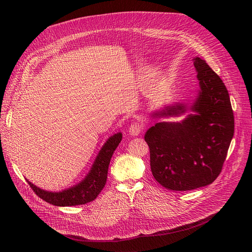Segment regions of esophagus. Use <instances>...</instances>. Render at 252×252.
<instances>
[{
  "label": "esophagus",
  "instance_id": "esophagus-1",
  "mask_svg": "<svg viewBox=\"0 0 252 252\" xmlns=\"http://www.w3.org/2000/svg\"><path fill=\"white\" fill-rule=\"evenodd\" d=\"M143 129V126L140 123H132L128 128V132L130 135H138Z\"/></svg>",
  "mask_w": 252,
  "mask_h": 252
}]
</instances>
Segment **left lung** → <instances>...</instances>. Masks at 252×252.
Segmentation results:
<instances>
[{
  "label": "left lung",
  "instance_id": "1",
  "mask_svg": "<svg viewBox=\"0 0 252 252\" xmlns=\"http://www.w3.org/2000/svg\"><path fill=\"white\" fill-rule=\"evenodd\" d=\"M193 64L199 90L191 105H166L153 118H172L192 112L182 122H159L145 140L151 153L156 181L170 190L186 191L212 184L220 175L234 133V117L228 92L204 60Z\"/></svg>",
  "mask_w": 252,
  "mask_h": 252
}]
</instances>
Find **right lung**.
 Here are the masks:
<instances>
[{"label": "right lung", "mask_w": 252, "mask_h": 252, "mask_svg": "<svg viewBox=\"0 0 252 252\" xmlns=\"http://www.w3.org/2000/svg\"><path fill=\"white\" fill-rule=\"evenodd\" d=\"M122 138V132H118L106 139L96 156L91 170L77 186L62 191L53 192L35 187L28 179L27 182L35 194L56 206H73L91 202L96 198L105 186L110 161Z\"/></svg>", "instance_id": "add662e5"}]
</instances>
